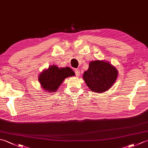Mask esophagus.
<instances>
[{
    "mask_svg": "<svg viewBox=\"0 0 148 148\" xmlns=\"http://www.w3.org/2000/svg\"><path fill=\"white\" fill-rule=\"evenodd\" d=\"M75 73H76V76H79L81 74V72L79 69H75Z\"/></svg>",
    "mask_w": 148,
    "mask_h": 148,
    "instance_id": "esophagus-1",
    "label": "esophagus"
}]
</instances>
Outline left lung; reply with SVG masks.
<instances>
[{
	"label": "left lung",
	"mask_w": 148,
	"mask_h": 148,
	"mask_svg": "<svg viewBox=\"0 0 148 148\" xmlns=\"http://www.w3.org/2000/svg\"><path fill=\"white\" fill-rule=\"evenodd\" d=\"M118 71L111 63L104 60L91 61L83 78L93 92L102 93L111 88L117 79Z\"/></svg>",
	"instance_id": "8db88e82"
}]
</instances>
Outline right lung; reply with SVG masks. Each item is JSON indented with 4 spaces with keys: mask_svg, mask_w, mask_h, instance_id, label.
I'll return each mask as SVG.
<instances>
[{
    "mask_svg": "<svg viewBox=\"0 0 148 148\" xmlns=\"http://www.w3.org/2000/svg\"><path fill=\"white\" fill-rule=\"evenodd\" d=\"M74 76V72L70 67L62 68L53 65L40 72L38 80L44 90L47 93H53L57 92L65 78Z\"/></svg>",
    "mask_w": 148,
    "mask_h": 148,
    "instance_id": "obj_1",
    "label": "right lung"
}]
</instances>
